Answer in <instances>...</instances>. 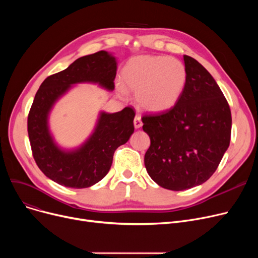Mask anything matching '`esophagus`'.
Returning <instances> with one entry per match:
<instances>
[{
  "label": "esophagus",
  "instance_id": "esophagus-1",
  "mask_svg": "<svg viewBox=\"0 0 258 258\" xmlns=\"http://www.w3.org/2000/svg\"><path fill=\"white\" fill-rule=\"evenodd\" d=\"M134 125H135V128H140L142 126V120H141V117L139 115L135 116Z\"/></svg>",
  "mask_w": 258,
  "mask_h": 258
}]
</instances>
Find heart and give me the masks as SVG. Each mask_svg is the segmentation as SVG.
<instances>
[{
    "label": "heart",
    "instance_id": "1",
    "mask_svg": "<svg viewBox=\"0 0 258 258\" xmlns=\"http://www.w3.org/2000/svg\"><path fill=\"white\" fill-rule=\"evenodd\" d=\"M118 93L136 92V102L143 111L162 113L179 102L187 84L185 64L164 55H141L130 59L121 71Z\"/></svg>",
    "mask_w": 258,
    "mask_h": 258
}]
</instances>
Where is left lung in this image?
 Instances as JSON below:
<instances>
[{
	"label": "left lung",
	"mask_w": 258,
	"mask_h": 258,
	"mask_svg": "<svg viewBox=\"0 0 258 258\" xmlns=\"http://www.w3.org/2000/svg\"><path fill=\"white\" fill-rule=\"evenodd\" d=\"M187 84L172 108L142 117L151 139L144 156L150 177L161 187L180 191L206 182L228 150L232 118L211 74L184 55Z\"/></svg>",
	"instance_id": "8db88e82"
}]
</instances>
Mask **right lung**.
Listing matches in <instances>:
<instances>
[{
    "mask_svg": "<svg viewBox=\"0 0 258 258\" xmlns=\"http://www.w3.org/2000/svg\"><path fill=\"white\" fill-rule=\"evenodd\" d=\"M117 60L99 51L76 59L66 70L47 77L35 94L28 115V135L38 168L55 183L70 188H87L102 180L110 170L117 148L134 133L135 112L124 107L117 113L100 112L91 136L74 150L59 147L50 133L53 105L76 84H97L113 91Z\"/></svg>",
    "mask_w": 258,
    "mask_h": 258,
    "instance_id": "obj_1",
    "label": "right lung"
}]
</instances>
